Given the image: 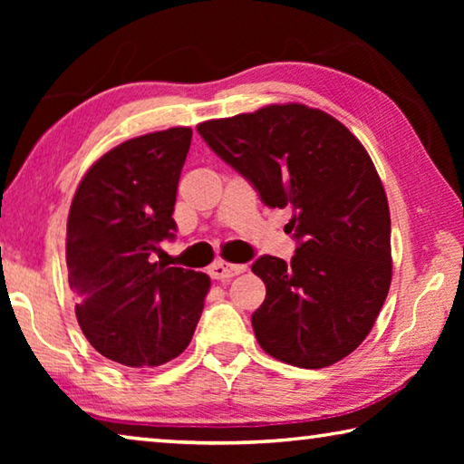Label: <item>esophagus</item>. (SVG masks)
I'll use <instances>...</instances> for the list:
<instances>
[{
  "mask_svg": "<svg viewBox=\"0 0 464 464\" xmlns=\"http://www.w3.org/2000/svg\"><path fill=\"white\" fill-rule=\"evenodd\" d=\"M247 270V266H243V264H229V262H223V260H218V262H215L213 266H210V276H213L215 280H227V278H233V276H237V274H241V272H246Z\"/></svg>",
  "mask_w": 464,
  "mask_h": 464,
  "instance_id": "1",
  "label": "esophagus"
}]
</instances>
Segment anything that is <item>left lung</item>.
Segmentation results:
<instances>
[{"mask_svg": "<svg viewBox=\"0 0 464 464\" xmlns=\"http://www.w3.org/2000/svg\"><path fill=\"white\" fill-rule=\"evenodd\" d=\"M200 137L256 188L290 208V264L251 266L266 285L256 340L280 362L325 368L371 334L391 286V215L371 155L340 121L304 104L200 122Z\"/></svg>", "mask_w": 464, "mask_h": 464, "instance_id": "left-lung-1", "label": "left lung"}]
</instances>
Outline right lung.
Instances as JSON below:
<instances>
[{
	"mask_svg": "<svg viewBox=\"0 0 464 464\" xmlns=\"http://www.w3.org/2000/svg\"><path fill=\"white\" fill-rule=\"evenodd\" d=\"M192 129L149 132L110 149L77 186L67 218L69 288L83 335L124 366L182 354L210 278L153 262L174 239V204Z\"/></svg>",
	"mask_w": 464,
	"mask_h": 464,
	"instance_id": "obj_1",
	"label": "right lung"
}]
</instances>
